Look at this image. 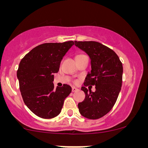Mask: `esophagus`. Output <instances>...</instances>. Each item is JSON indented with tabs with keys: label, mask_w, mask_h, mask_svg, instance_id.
Returning a JSON list of instances; mask_svg holds the SVG:
<instances>
[{
	"label": "esophagus",
	"mask_w": 148,
	"mask_h": 148,
	"mask_svg": "<svg viewBox=\"0 0 148 148\" xmlns=\"http://www.w3.org/2000/svg\"><path fill=\"white\" fill-rule=\"evenodd\" d=\"M71 91H72V92H77V91H78V89H77L76 87H72Z\"/></svg>",
	"instance_id": "34e87169"
}]
</instances>
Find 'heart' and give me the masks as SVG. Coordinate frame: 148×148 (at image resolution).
Returning a JSON list of instances; mask_svg holds the SVG:
<instances>
[{
    "instance_id": "obj_1",
    "label": "heart",
    "mask_w": 148,
    "mask_h": 148,
    "mask_svg": "<svg viewBox=\"0 0 148 148\" xmlns=\"http://www.w3.org/2000/svg\"><path fill=\"white\" fill-rule=\"evenodd\" d=\"M83 56V54H79V55H77V56H76V58H78V57H80V56Z\"/></svg>"
}]
</instances>
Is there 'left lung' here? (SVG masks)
<instances>
[{
    "instance_id": "left-lung-1",
    "label": "left lung",
    "mask_w": 148,
    "mask_h": 148,
    "mask_svg": "<svg viewBox=\"0 0 148 148\" xmlns=\"http://www.w3.org/2000/svg\"><path fill=\"white\" fill-rule=\"evenodd\" d=\"M75 46L86 52L91 59L92 70L85 78L82 90L85 99L78 104L83 117L90 120L99 119L112 109L118 97L122 82V64L117 53L97 41H77ZM95 85L96 91L90 92L85 87Z\"/></svg>"
}]
</instances>
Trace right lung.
<instances>
[{"label": "right lung", "instance_id": "1", "mask_svg": "<svg viewBox=\"0 0 148 148\" xmlns=\"http://www.w3.org/2000/svg\"><path fill=\"white\" fill-rule=\"evenodd\" d=\"M74 41L45 43L36 46L21 59L17 71L19 88L25 104L43 119L59 115L64 99L71 92L69 85L54 88L53 74Z\"/></svg>", "mask_w": 148, "mask_h": 148}]
</instances>
